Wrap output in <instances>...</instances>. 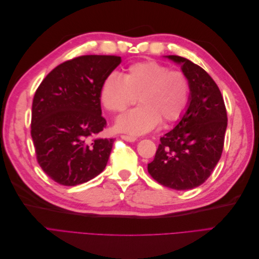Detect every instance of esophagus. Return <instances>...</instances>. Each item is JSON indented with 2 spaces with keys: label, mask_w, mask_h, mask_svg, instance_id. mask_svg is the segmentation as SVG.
I'll list each match as a JSON object with an SVG mask.
<instances>
[{
  "label": "esophagus",
  "mask_w": 259,
  "mask_h": 259,
  "mask_svg": "<svg viewBox=\"0 0 259 259\" xmlns=\"http://www.w3.org/2000/svg\"><path fill=\"white\" fill-rule=\"evenodd\" d=\"M121 138L126 140V142H136L137 138L134 136H128V135H121Z\"/></svg>",
  "instance_id": "obj_1"
}]
</instances>
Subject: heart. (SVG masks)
I'll use <instances>...</instances> for the list:
<instances>
[{
  "label": "heart",
  "mask_w": 259,
  "mask_h": 259,
  "mask_svg": "<svg viewBox=\"0 0 259 259\" xmlns=\"http://www.w3.org/2000/svg\"><path fill=\"white\" fill-rule=\"evenodd\" d=\"M99 97L113 113L123 112L137 101L140 105L121 115L115 127L131 135L152 131L162 121L170 124L182 119L191 99V82L182 70H170L156 60L134 62L123 77L109 73L101 83Z\"/></svg>",
  "instance_id": "obj_1"
}]
</instances>
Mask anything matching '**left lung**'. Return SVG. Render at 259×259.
<instances>
[{"label": "left lung", "instance_id": "obj_1", "mask_svg": "<svg viewBox=\"0 0 259 259\" xmlns=\"http://www.w3.org/2000/svg\"><path fill=\"white\" fill-rule=\"evenodd\" d=\"M167 57L190 79L191 99L175 128L160 138L148 173L167 188L189 190L204 183L221 159L228 119L222 93L205 70L187 58Z\"/></svg>", "mask_w": 259, "mask_h": 259}]
</instances>
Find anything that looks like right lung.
Segmentation results:
<instances>
[{"mask_svg": "<svg viewBox=\"0 0 259 259\" xmlns=\"http://www.w3.org/2000/svg\"><path fill=\"white\" fill-rule=\"evenodd\" d=\"M121 57L84 55L62 62L34 94L31 137L37 163L54 182L76 186L107 165L113 138L96 137L107 126L99 90Z\"/></svg>", "mask_w": 259, "mask_h": 259, "instance_id": "1", "label": "right lung"}]
</instances>
